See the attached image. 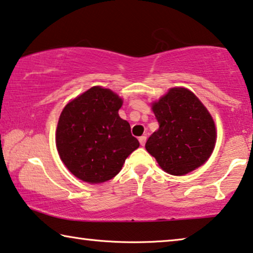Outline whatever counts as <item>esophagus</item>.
I'll return each instance as SVG.
<instances>
[{"instance_id": "1", "label": "esophagus", "mask_w": 253, "mask_h": 253, "mask_svg": "<svg viewBox=\"0 0 253 253\" xmlns=\"http://www.w3.org/2000/svg\"><path fill=\"white\" fill-rule=\"evenodd\" d=\"M138 141H139V143H141V145H144L146 142V136H139Z\"/></svg>"}]
</instances>
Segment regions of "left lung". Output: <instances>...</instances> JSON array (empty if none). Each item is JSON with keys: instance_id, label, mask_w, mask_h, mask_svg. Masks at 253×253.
<instances>
[{"instance_id": "8db88e82", "label": "left lung", "mask_w": 253, "mask_h": 253, "mask_svg": "<svg viewBox=\"0 0 253 253\" xmlns=\"http://www.w3.org/2000/svg\"><path fill=\"white\" fill-rule=\"evenodd\" d=\"M159 129L151 135L145 149L166 172L182 176L209 159L216 143L212 117L186 88H171L152 104Z\"/></svg>"}]
</instances>
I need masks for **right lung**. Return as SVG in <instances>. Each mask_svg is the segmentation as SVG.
<instances>
[{
	"mask_svg": "<svg viewBox=\"0 0 253 253\" xmlns=\"http://www.w3.org/2000/svg\"><path fill=\"white\" fill-rule=\"evenodd\" d=\"M123 100L99 86L68 103L60 115L55 142L66 167L84 182L114 178L139 143L118 115Z\"/></svg>",
	"mask_w": 253,
	"mask_h": 253,
	"instance_id": "1",
	"label": "right lung"
}]
</instances>
